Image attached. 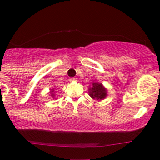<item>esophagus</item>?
Masks as SVG:
<instances>
[{"label": "esophagus", "mask_w": 160, "mask_h": 160, "mask_svg": "<svg viewBox=\"0 0 160 160\" xmlns=\"http://www.w3.org/2000/svg\"><path fill=\"white\" fill-rule=\"evenodd\" d=\"M70 81H71V82H76V78H74V77L70 78Z\"/></svg>", "instance_id": "obj_1"}]
</instances>
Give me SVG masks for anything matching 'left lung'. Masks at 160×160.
<instances>
[{"mask_svg":"<svg viewBox=\"0 0 160 160\" xmlns=\"http://www.w3.org/2000/svg\"><path fill=\"white\" fill-rule=\"evenodd\" d=\"M88 93L93 100L101 101L107 97V89L102 83L94 81L91 83V85L88 88Z\"/></svg>","mask_w":160,"mask_h":160,"instance_id":"1","label":"left lung"}]
</instances>
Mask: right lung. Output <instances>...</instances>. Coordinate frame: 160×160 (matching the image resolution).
I'll return each instance as SVG.
<instances>
[{
  "label": "right lung",
  "mask_w": 160,
  "mask_h": 160,
  "mask_svg": "<svg viewBox=\"0 0 160 160\" xmlns=\"http://www.w3.org/2000/svg\"><path fill=\"white\" fill-rule=\"evenodd\" d=\"M50 92H51V97H53V98H55V95H54V93H53V92H54V89H53V88H51V89H50Z\"/></svg>",
  "instance_id": "right-lung-1"
}]
</instances>
